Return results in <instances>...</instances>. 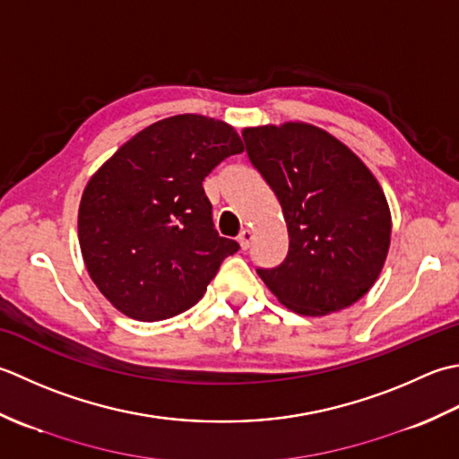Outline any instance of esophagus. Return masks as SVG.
I'll use <instances>...</instances> for the list:
<instances>
[{
  "mask_svg": "<svg viewBox=\"0 0 459 459\" xmlns=\"http://www.w3.org/2000/svg\"><path fill=\"white\" fill-rule=\"evenodd\" d=\"M251 231L249 230H241V233L238 236V241H239V247L241 249H249V246H251Z\"/></svg>",
  "mask_w": 459,
  "mask_h": 459,
  "instance_id": "obj_1",
  "label": "esophagus"
}]
</instances>
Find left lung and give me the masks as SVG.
Here are the masks:
<instances>
[{
	"label": "left lung",
	"mask_w": 459,
	"mask_h": 459,
	"mask_svg": "<svg viewBox=\"0 0 459 459\" xmlns=\"http://www.w3.org/2000/svg\"><path fill=\"white\" fill-rule=\"evenodd\" d=\"M247 156L281 204L289 251L257 269L279 303L323 316L357 303L377 281L392 218L374 174L347 144L307 123L243 130Z\"/></svg>",
	"instance_id": "8db88e82"
}]
</instances>
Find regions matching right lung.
Returning a JSON list of instances; mask_svg holds the SVG:
<instances>
[{
  "label": "right lung",
  "instance_id": "1",
  "mask_svg": "<svg viewBox=\"0 0 459 459\" xmlns=\"http://www.w3.org/2000/svg\"><path fill=\"white\" fill-rule=\"evenodd\" d=\"M243 152L236 128L176 115L140 130L91 176L79 205V246L99 291L130 319L152 323L200 301L221 261L204 178Z\"/></svg>",
  "mask_w": 459,
  "mask_h": 459
}]
</instances>
